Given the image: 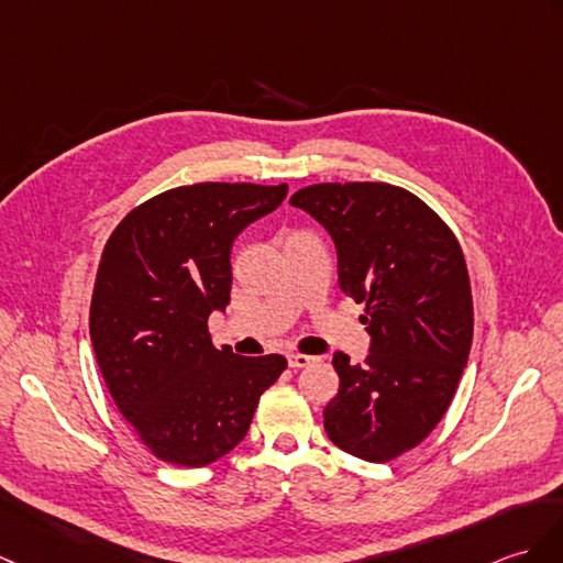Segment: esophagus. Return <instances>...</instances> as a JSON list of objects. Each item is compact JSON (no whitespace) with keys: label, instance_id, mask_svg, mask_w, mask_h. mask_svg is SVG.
I'll use <instances>...</instances> for the list:
<instances>
[{"label":"esophagus","instance_id":"34e87169","mask_svg":"<svg viewBox=\"0 0 563 563\" xmlns=\"http://www.w3.org/2000/svg\"><path fill=\"white\" fill-rule=\"evenodd\" d=\"M287 362H290L292 369H305V367H309V364L319 362V357L302 355V352H290V355H287Z\"/></svg>","mask_w":563,"mask_h":563}]
</instances>
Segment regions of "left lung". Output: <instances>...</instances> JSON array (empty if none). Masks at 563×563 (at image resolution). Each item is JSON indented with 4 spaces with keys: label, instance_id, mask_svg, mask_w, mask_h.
<instances>
[{
    "label": "left lung",
    "instance_id": "1",
    "mask_svg": "<svg viewBox=\"0 0 563 563\" xmlns=\"http://www.w3.org/2000/svg\"><path fill=\"white\" fill-rule=\"evenodd\" d=\"M329 230L341 290L364 305L369 355L350 364L325 405L323 429L338 449L386 463L422 443L446 415L473 345V292L451 228L402 187L325 181L292 194Z\"/></svg>",
    "mask_w": 563,
    "mask_h": 563
}]
</instances>
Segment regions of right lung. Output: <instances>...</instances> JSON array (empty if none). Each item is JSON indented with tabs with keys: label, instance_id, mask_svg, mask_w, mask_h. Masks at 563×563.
<instances>
[{
	"label": "right lung",
	"instance_id": "right-lung-1",
	"mask_svg": "<svg viewBox=\"0 0 563 563\" xmlns=\"http://www.w3.org/2000/svg\"><path fill=\"white\" fill-rule=\"evenodd\" d=\"M287 185L201 181L143 201L104 244L90 343L117 408L165 463L201 467L250 431L283 355L218 350L208 317L230 302V252L250 222L276 211Z\"/></svg>",
	"mask_w": 563,
	"mask_h": 563
}]
</instances>
